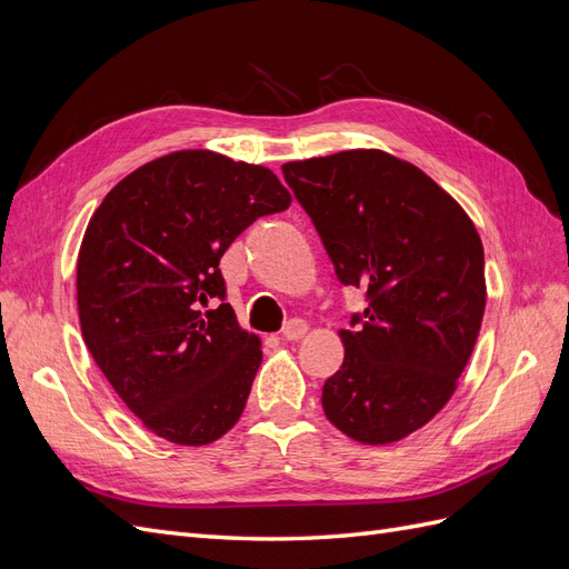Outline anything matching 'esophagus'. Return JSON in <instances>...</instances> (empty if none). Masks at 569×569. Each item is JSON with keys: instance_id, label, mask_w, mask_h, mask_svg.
<instances>
[{"instance_id": "1", "label": "esophagus", "mask_w": 569, "mask_h": 569, "mask_svg": "<svg viewBox=\"0 0 569 569\" xmlns=\"http://www.w3.org/2000/svg\"><path fill=\"white\" fill-rule=\"evenodd\" d=\"M306 332H308V325H306V320H301V318H291V320L282 327V337H284L287 341H297V339H301Z\"/></svg>"}]
</instances>
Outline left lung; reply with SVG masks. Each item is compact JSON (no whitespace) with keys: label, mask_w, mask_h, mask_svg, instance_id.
I'll return each instance as SVG.
<instances>
[{"label":"left lung","mask_w":569,"mask_h":569,"mask_svg":"<svg viewBox=\"0 0 569 569\" xmlns=\"http://www.w3.org/2000/svg\"><path fill=\"white\" fill-rule=\"evenodd\" d=\"M341 284L368 308L339 330L322 410L360 443H391L449 403L487 306L485 249L460 203L418 166L351 149L282 166Z\"/></svg>","instance_id":"1"}]
</instances>
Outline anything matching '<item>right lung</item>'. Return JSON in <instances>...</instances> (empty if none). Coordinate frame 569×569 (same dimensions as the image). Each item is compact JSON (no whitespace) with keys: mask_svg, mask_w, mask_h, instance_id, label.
I'll list each match as a JSON object with an SVG mask.
<instances>
[{"mask_svg":"<svg viewBox=\"0 0 569 569\" xmlns=\"http://www.w3.org/2000/svg\"><path fill=\"white\" fill-rule=\"evenodd\" d=\"M289 203L272 170L184 149L132 170L90 218L76 282L82 339L157 437L203 446L242 416L263 351L226 303L218 263L256 218Z\"/></svg>","mask_w":569,"mask_h":569,"instance_id":"1","label":"right lung"}]
</instances>
